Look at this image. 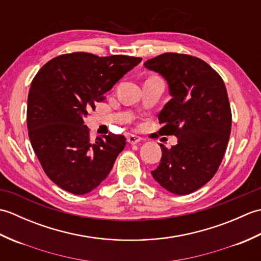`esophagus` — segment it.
I'll use <instances>...</instances> for the list:
<instances>
[{
  "label": "esophagus",
  "mask_w": 261,
  "mask_h": 261,
  "mask_svg": "<svg viewBox=\"0 0 261 261\" xmlns=\"http://www.w3.org/2000/svg\"><path fill=\"white\" fill-rule=\"evenodd\" d=\"M126 141L129 142L130 145H137V143H139L141 141V138L138 136H135V135H130L129 137H127Z\"/></svg>",
  "instance_id": "1"
}]
</instances>
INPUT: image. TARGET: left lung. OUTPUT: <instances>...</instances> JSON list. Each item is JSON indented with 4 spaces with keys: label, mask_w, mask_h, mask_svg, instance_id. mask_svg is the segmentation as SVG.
I'll return each mask as SVG.
<instances>
[{
    "label": "left lung",
    "mask_w": 261,
    "mask_h": 261,
    "mask_svg": "<svg viewBox=\"0 0 261 261\" xmlns=\"http://www.w3.org/2000/svg\"><path fill=\"white\" fill-rule=\"evenodd\" d=\"M167 82L170 101L158 115L159 135H174L177 145L162 147L158 184L176 195L197 191L218 170L231 132V109L223 80L202 59L166 53L143 64Z\"/></svg>",
    "instance_id": "obj_1"
}]
</instances>
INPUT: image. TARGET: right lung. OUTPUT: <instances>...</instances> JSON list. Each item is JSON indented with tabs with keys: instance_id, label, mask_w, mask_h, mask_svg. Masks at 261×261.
Segmentation results:
<instances>
[{
	"instance_id": "obj_1",
	"label": "right lung",
	"mask_w": 261,
	"mask_h": 261,
	"mask_svg": "<svg viewBox=\"0 0 261 261\" xmlns=\"http://www.w3.org/2000/svg\"><path fill=\"white\" fill-rule=\"evenodd\" d=\"M141 60L122 55L66 54L35 76L28 95V131L46 175L60 188L83 195L107 179L124 149L125 137L110 134L92 141L84 118Z\"/></svg>"
}]
</instances>
